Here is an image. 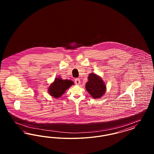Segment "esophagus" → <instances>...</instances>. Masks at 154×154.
Here are the masks:
<instances>
[{
  "mask_svg": "<svg viewBox=\"0 0 154 154\" xmlns=\"http://www.w3.org/2000/svg\"><path fill=\"white\" fill-rule=\"evenodd\" d=\"M74 82L76 85H79L80 84V80L79 78H77L74 80Z\"/></svg>",
  "mask_w": 154,
  "mask_h": 154,
  "instance_id": "obj_1",
  "label": "esophagus"
}]
</instances>
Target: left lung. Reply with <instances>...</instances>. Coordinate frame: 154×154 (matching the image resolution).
Returning <instances> with one entry per match:
<instances>
[{
	"instance_id": "8db88e82",
	"label": "left lung",
	"mask_w": 154,
	"mask_h": 154,
	"mask_svg": "<svg viewBox=\"0 0 154 154\" xmlns=\"http://www.w3.org/2000/svg\"><path fill=\"white\" fill-rule=\"evenodd\" d=\"M85 88L88 93L94 98H100L106 92V85L102 79L94 73L88 76V81L86 83Z\"/></svg>"
}]
</instances>
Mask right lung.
Returning <instances> with one entry per match:
<instances>
[{
  "label": "right lung",
  "mask_w": 154,
  "mask_h": 154,
  "mask_svg": "<svg viewBox=\"0 0 154 154\" xmlns=\"http://www.w3.org/2000/svg\"><path fill=\"white\" fill-rule=\"evenodd\" d=\"M73 84L72 81L62 80L60 78H56L54 82L50 85L48 91L50 95L55 98H58L63 94L66 89Z\"/></svg>",
  "instance_id": "1"
}]
</instances>
